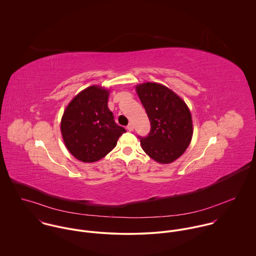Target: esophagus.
Wrapping results in <instances>:
<instances>
[{"mask_svg": "<svg viewBox=\"0 0 256 256\" xmlns=\"http://www.w3.org/2000/svg\"><path fill=\"white\" fill-rule=\"evenodd\" d=\"M126 128H127V130H128V131H133V130H134V126H133V124H132V123H129V124L127 125V127H126Z\"/></svg>", "mask_w": 256, "mask_h": 256, "instance_id": "esophagus-1", "label": "esophagus"}]
</instances>
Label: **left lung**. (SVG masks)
<instances>
[{"label": "left lung", "instance_id": "left-lung-1", "mask_svg": "<svg viewBox=\"0 0 256 256\" xmlns=\"http://www.w3.org/2000/svg\"><path fill=\"white\" fill-rule=\"evenodd\" d=\"M137 94L151 123L150 133L139 137L142 149L153 160L169 164L180 157L192 137L190 112L182 98L166 86L142 84Z\"/></svg>", "mask_w": 256, "mask_h": 256}]
</instances>
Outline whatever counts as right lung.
I'll return each instance as SVG.
<instances>
[{"label":"right lung","mask_w":256,"mask_h":256,"mask_svg":"<svg viewBox=\"0 0 256 256\" xmlns=\"http://www.w3.org/2000/svg\"><path fill=\"white\" fill-rule=\"evenodd\" d=\"M109 91L89 86L78 93L62 118V134L68 150L78 160L92 163L105 157L126 130L117 125L107 106Z\"/></svg>","instance_id":"right-lung-1"}]
</instances>
